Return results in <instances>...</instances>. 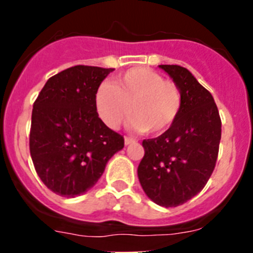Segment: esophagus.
Masks as SVG:
<instances>
[{"mask_svg": "<svg viewBox=\"0 0 253 253\" xmlns=\"http://www.w3.org/2000/svg\"><path fill=\"white\" fill-rule=\"evenodd\" d=\"M124 142H125V146H129V144H131V143H135V142H137V140H135V139H133V138L125 137Z\"/></svg>", "mask_w": 253, "mask_h": 253, "instance_id": "esophagus-1", "label": "esophagus"}]
</instances>
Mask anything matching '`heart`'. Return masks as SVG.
Here are the masks:
<instances>
[{
  "mask_svg": "<svg viewBox=\"0 0 253 253\" xmlns=\"http://www.w3.org/2000/svg\"><path fill=\"white\" fill-rule=\"evenodd\" d=\"M95 106L109 128H119L130 111L133 130L161 135L178 119L182 93L175 82L163 80L153 69L135 67L116 76L114 84L101 82L96 88Z\"/></svg>",
  "mask_w": 253,
  "mask_h": 253,
  "instance_id": "b5f03b06",
  "label": "heart"
}]
</instances>
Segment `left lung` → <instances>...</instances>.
Returning a JSON list of instances; mask_svg holds the SVG:
<instances>
[{
  "label": "left lung",
  "mask_w": 253,
  "mask_h": 253,
  "mask_svg": "<svg viewBox=\"0 0 253 253\" xmlns=\"http://www.w3.org/2000/svg\"><path fill=\"white\" fill-rule=\"evenodd\" d=\"M182 93L180 116L169 130L144 139L138 177L152 202L178 207L200 193L215 167L222 137V120L209 91L190 71L161 64Z\"/></svg>",
  "instance_id": "obj_1"
}]
</instances>
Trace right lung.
<instances>
[{"label":"right lung","mask_w":253,"mask_h":253,"mask_svg":"<svg viewBox=\"0 0 253 253\" xmlns=\"http://www.w3.org/2000/svg\"><path fill=\"white\" fill-rule=\"evenodd\" d=\"M114 68L75 66L50 77L33 106L29 146L35 171L53 193L82 195L99 181L124 138L99 118L96 88Z\"/></svg>","instance_id":"1"}]
</instances>
